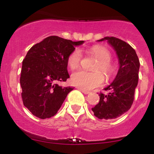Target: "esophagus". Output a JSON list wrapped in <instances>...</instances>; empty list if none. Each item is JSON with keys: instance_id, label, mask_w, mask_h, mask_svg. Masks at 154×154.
Returning <instances> with one entry per match:
<instances>
[{"instance_id": "34e87169", "label": "esophagus", "mask_w": 154, "mask_h": 154, "mask_svg": "<svg viewBox=\"0 0 154 154\" xmlns=\"http://www.w3.org/2000/svg\"><path fill=\"white\" fill-rule=\"evenodd\" d=\"M79 90L81 91V92H83L84 94H89V93H90V92H89V91L85 90V89H82V88H80V89H79Z\"/></svg>"}]
</instances>
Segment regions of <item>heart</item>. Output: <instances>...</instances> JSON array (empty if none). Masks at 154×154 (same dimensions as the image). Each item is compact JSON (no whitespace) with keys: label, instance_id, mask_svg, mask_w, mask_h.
I'll use <instances>...</instances> for the list:
<instances>
[{"label":"heart","instance_id":"b5f03b06","mask_svg":"<svg viewBox=\"0 0 154 154\" xmlns=\"http://www.w3.org/2000/svg\"><path fill=\"white\" fill-rule=\"evenodd\" d=\"M88 51L98 60L93 68V70L96 72H89L82 69H78L71 75L72 83L83 89H92L103 85L105 78L102 72L106 79L111 78L114 73V68L110 63L112 55L108 49L102 46L96 45L90 48ZM82 59L81 51L79 48H75L68 57V65L71 69H75L80 65Z\"/></svg>","mask_w":154,"mask_h":154}]
</instances>
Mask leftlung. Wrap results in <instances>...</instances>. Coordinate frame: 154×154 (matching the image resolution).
Segmentation results:
<instances>
[{
	"label": "left lung",
	"instance_id": "left-lung-1",
	"mask_svg": "<svg viewBox=\"0 0 154 154\" xmlns=\"http://www.w3.org/2000/svg\"><path fill=\"white\" fill-rule=\"evenodd\" d=\"M104 40L116 51L119 69L115 80L104 89L108 93H99V103L92 110L99 119H112L127 112L133 104L138 84L140 61L135 50L124 41L115 37H105L98 41Z\"/></svg>",
	"mask_w": 154,
	"mask_h": 154
}]
</instances>
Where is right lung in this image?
<instances>
[{
	"label": "right lung",
	"mask_w": 154,
	"mask_h": 154,
	"mask_svg": "<svg viewBox=\"0 0 154 154\" xmlns=\"http://www.w3.org/2000/svg\"><path fill=\"white\" fill-rule=\"evenodd\" d=\"M83 42L49 36L28 51L22 62L20 83L24 106L34 116L44 119L58 112L73 88L60 86L57 82L69 78L68 57L74 46Z\"/></svg>",
	"instance_id": "1"
}]
</instances>
